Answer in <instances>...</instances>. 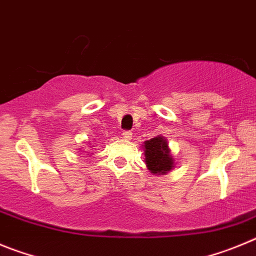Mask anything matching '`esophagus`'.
I'll use <instances>...</instances> for the list:
<instances>
[{
	"instance_id": "1",
	"label": "esophagus",
	"mask_w": 256,
	"mask_h": 256,
	"mask_svg": "<svg viewBox=\"0 0 256 256\" xmlns=\"http://www.w3.org/2000/svg\"><path fill=\"white\" fill-rule=\"evenodd\" d=\"M122 138L125 140H131L132 139V132H130V131H124Z\"/></svg>"
}]
</instances>
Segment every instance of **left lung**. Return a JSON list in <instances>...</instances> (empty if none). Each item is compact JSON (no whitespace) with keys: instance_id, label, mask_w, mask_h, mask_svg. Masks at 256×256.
<instances>
[{"instance_id":"obj_1","label":"left lung","mask_w":256,"mask_h":256,"mask_svg":"<svg viewBox=\"0 0 256 256\" xmlns=\"http://www.w3.org/2000/svg\"><path fill=\"white\" fill-rule=\"evenodd\" d=\"M145 156V164L149 172L160 176L171 172L174 167V156L171 154L168 146L167 138L158 135L150 140H146L142 144Z\"/></svg>"}]
</instances>
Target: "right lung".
Masks as SVG:
<instances>
[{"instance_id": "1", "label": "right lung", "mask_w": 256, "mask_h": 256, "mask_svg": "<svg viewBox=\"0 0 256 256\" xmlns=\"http://www.w3.org/2000/svg\"><path fill=\"white\" fill-rule=\"evenodd\" d=\"M90 146H92V145H90Z\"/></svg>"}]
</instances>
